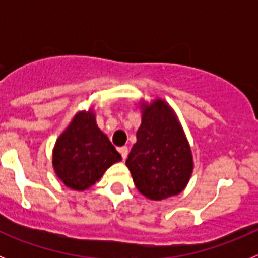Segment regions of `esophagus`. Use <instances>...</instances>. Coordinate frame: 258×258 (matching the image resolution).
Listing matches in <instances>:
<instances>
[{"instance_id":"obj_1","label":"esophagus","mask_w":258,"mask_h":258,"mask_svg":"<svg viewBox=\"0 0 258 258\" xmlns=\"http://www.w3.org/2000/svg\"><path fill=\"white\" fill-rule=\"evenodd\" d=\"M118 152H120V154H121V156H122V159H126L127 157V154H129V150H127V147H120V149H118Z\"/></svg>"}]
</instances>
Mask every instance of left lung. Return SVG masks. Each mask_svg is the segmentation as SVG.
Here are the masks:
<instances>
[{
	"mask_svg": "<svg viewBox=\"0 0 258 258\" xmlns=\"http://www.w3.org/2000/svg\"><path fill=\"white\" fill-rule=\"evenodd\" d=\"M126 166L138 191L151 200L177 195L188 183L194 168L191 149L175 113L161 99L143 106Z\"/></svg>",
	"mask_w": 258,
	"mask_h": 258,
	"instance_id": "1",
	"label": "left lung"
}]
</instances>
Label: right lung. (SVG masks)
<instances>
[{"label": "right lung", "instance_id": "add662e5", "mask_svg": "<svg viewBox=\"0 0 258 258\" xmlns=\"http://www.w3.org/2000/svg\"><path fill=\"white\" fill-rule=\"evenodd\" d=\"M121 155L97 126L92 111L79 112L58 138L52 151L56 175L67 187L84 191L99 181Z\"/></svg>", "mask_w": 258, "mask_h": 258}]
</instances>
